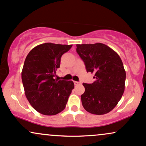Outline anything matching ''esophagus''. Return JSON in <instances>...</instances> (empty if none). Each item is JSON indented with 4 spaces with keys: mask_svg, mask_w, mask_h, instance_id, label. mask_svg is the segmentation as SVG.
Returning <instances> with one entry per match:
<instances>
[{
    "mask_svg": "<svg viewBox=\"0 0 146 146\" xmlns=\"http://www.w3.org/2000/svg\"><path fill=\"white\" fill-rule=\"evenodd\" d=\"M74 85H79V84H81V83H80V82H78V81H74Z\"/></svg>",
    "mask_w": 146,
    "mask_h": 146,
    "instance_id": "1",
    "label": "esophagus"
}]
</instances>
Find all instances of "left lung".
<instances>
[{
    "label": "left lung",
    "mask_w": 146,
    "mask_h": 146,
    "mask_svg": "<svg viewBox=\"0 0 146 146\" xmlns=\"http://www.w3.org/2000/svg\"><path fill=\"white\" fill-rule=\"evenodd\" d=\"M76 52L86 65L87 72L95 81L85 84L81 102L88 112L104 115L112 111L125 90L126 72L119 55L102 43L76 44Z\"/></svg>",
    "instance_id": "1"
}]
</instances>
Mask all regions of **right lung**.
<instances>
[{
	"label": "right lung",
	"instance_id": "add662e5",
	"mask_svg": "<svg viewBox=\"0 0 146 146\" xmlns=\"http://www.w3.org/2000/svg\"><path fill=\"white\" fill-rule=\"evenodd\" d=\"M72 46L42 44L26 56L21 72L25 95L31 106L43 115H54L63 111L74 88L72 81L55 79L61 56Z\"/></svg>",
	"mask_w": 146,
	"mask_h": 146
}]
</instances>
